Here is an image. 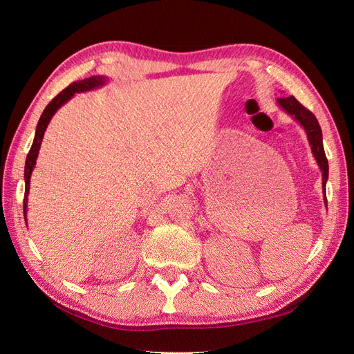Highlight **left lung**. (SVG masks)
<instances>
[{
    "label": "left lung",
    "mask_w": 354,
    "mask_h": 354,
    "mask_svg": "<svg viewBox=\"0 0 354 354\" xmlns=\"http://www.w3.org/2000/svg\"><path fill=\"white\" fill-rule=\"evenodd\" d=\"M277 104L281 106V109H283L288 115H291L294 120L304 128V131L308 138L310 149H312V153L316 159V162H317L320 171H322V189H324V195H325L324 199H325V205H326L325 190H326L329 165H328V159H326L325 149H324L322 130H320V125L316 120V116L308 109H306L304 106L294 97V95L277 99Z\"/></svg>",
    "instance_id": "8db88e82"
}]
</instances>
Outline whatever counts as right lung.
Wrapping results in <instances>:
<instances>
[{
	"label": "right lung",
	"instance_id": "add662e5",
	"mask_svg": "<svg viewBox=\"0 0 354 354\" xmlns=\"http://www.w3.org/2000/svg\"><path fill=\"white\" fill-rule=\"evenodd\" d=\"M108 81L106 77H100V75H94V77L90 78H85L82 81H77V82H72L69 87H66L63 91H60L55 99H53L48 104L47 108L42 112L38 125H37V130H35V137H34V143L30 146V151L26 156V164H25V199H24V214H25V221L26 220V212H28V195H29V185H30V176H32V171L35 168L37 164V158L39 153V147L42 143V138H44V133L47 130V127L51 121L53 115H55L63 104H65L68 100H71L75 94L77 93H85V91H90L94 88H99L103 87V85ZM28 226V224H26Z\"/></svg>",
	"mask_w": 354,
	"mask_h": 354
}]
</instances>
